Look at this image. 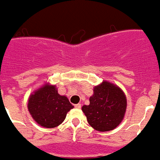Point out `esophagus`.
I'll use <instances>...</instances> for the list:
<instances>
[{
    "label": "esophagus",
    "mask_w": 160,
    "mask_h": 160,
    "mask_svg": "<svg viewBox=\"0 0 160 160\" xmlns=\"http://www.w3.org/2000/svg\"><path fill=\"white\" fill-rule=\"evenodd\" d=\"M81 104H77V105H75V107L76 108H78V109H80V108H81Z\"/></svg>",
    "instance_id": "1"
}]
</instances>
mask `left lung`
Here are the masks:
<instances>
[{"label": "left lung", "mask_w": 160, "mask_h": 160, "mask_svg": "<svg viewBox=\"0 0 160 160\" xmlns=\"http://www.w3.org/2000/svg\"><path fill=\"white\" fill-rule=\"evenodd\" d=\"M127 108L125 94L116 84L103 81L94 86L89 105H84V112L89 125L101 132L110 131L123 121Z\"/></svg>", "instance_id": "8db88e82"}]
</instances>
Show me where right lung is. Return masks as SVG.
<instances>
[{"mask_svg": "<svg viewBox=\"0 0 160 160\" xmlns=\"http://www.w3.org/2000/svg\"><path fill=\"white\" fill-rule=\"evenodd\" d=\"M28 110L33 119L44 128H55L63 123L73 108L66 95H60L55 85L46 82L34 90L28 100Z\"/></svg>", "mask_w": 160, "mask_h": 160, "instance_id": "add662e5", "label": "right lung"}]
</instances>
